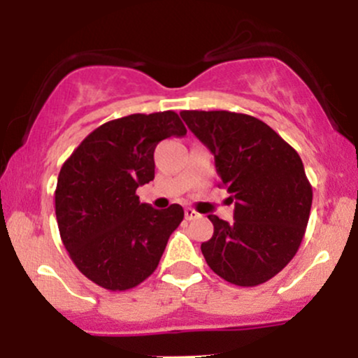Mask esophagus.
I'll return each instance as SVG.
<instances>
[{"mask_svg": "<svg viewBox=\"0 0 358 358\" xmlns=\"http://www.w3.org/2000/svg\"><path fill=\"white\" fill-rule=\"evenodd\" d=\"M195 217H199V212L194 210V209H190V207H187V209H185V219H188V221H192V219H195Z\"/></svg>", "mask_w": 358, "mask_h": 358, "instance_id": "esophagus-1", "label": "esophagus"}]
</instances>
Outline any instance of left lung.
I'll use <instances>...</instances> for the list:
<instances>
[{
	"instance_id": "1",
	"label": "left lung",
	"mask_w": 358,
	"mask_h": 358,
	"mask_svg": "<svg viewBox=\"0 0 358 358\" xmlns=\"http://www.w3.org/2000/svg\"><path fill=\"white\" fill-rule=\"evenodd\" d=\"M210 149L221 185L234 200V221L209 215L214 234L202 243L212 272L239 287L275 277L299 250L313 187L297 151L257 117L227 110L180 112Z\"/></svg>"
}]
</instances>
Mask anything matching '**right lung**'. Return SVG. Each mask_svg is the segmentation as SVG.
I'll use <instances>...</instances> for the list:
<instances>
[{
	"label": "right lung",
	"mask_w": 358,
	"mask_h": 358,
	"mask_svg": "<svg viewBox=\"0 0 358 358\" xmlns=\"http://www.w3.org/2000/svg\"><path fill=\"white\" fill-rule=\"evenodd\" d=\"M185 134L173 110L132 113L96 127L62 164L54 192L62 245L100 287L132 289L158 268L183 209L158 210L141 203L136 190L155 180L158 143Z\"/></svg>",
	"instance_id": "add662e5"
}]
</instances>
